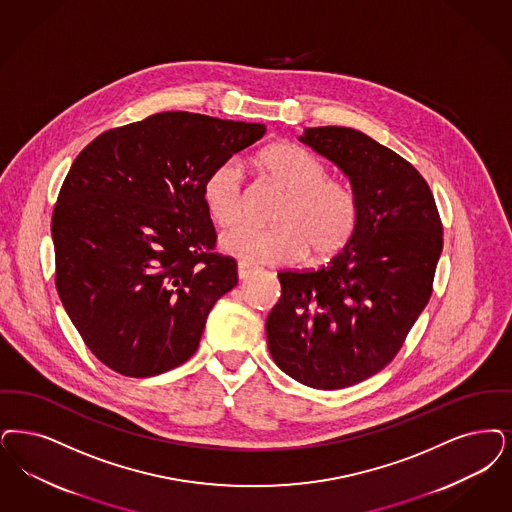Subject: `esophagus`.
<instances>
[{"label":"esophagus","instance_id":"1","mask_svg":"<svg viewBox=\"0 0 512 512\" xmlns=\"http://www.w3.org/2000/svg\"><path fill=\"white\" fill-rule=\"evenodd\" d=\"M253 272H255V266L247 265V263H238V278L240 280H246Z\"/></svg>","mask_w":512,"mask_h":512}]
</instances>
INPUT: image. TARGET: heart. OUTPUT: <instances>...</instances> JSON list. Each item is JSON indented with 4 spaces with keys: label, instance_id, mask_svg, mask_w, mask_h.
Masks as SVG:
<instances>
[{
    "label": "heart",
    "instance_id": "b5f03b06",
    "mask_svg": "<svg viewBox=\"0 0 512 512\" xmlns=\"http://www.w3.org/2000/svg\"><path fill=\"white\" fill-rule=\"evenodd\" d=\"M266 179L286 198L272 228L242 225L226 230L221 249L246 263H295L310 247L314 259H328L347 246L360 219L358 196L350 184L328 177L326 164L295 143L270 144L259 154ZM202 198L219 226L234 225L246 209V181L238 160H225L205 177Z\"/></svg>",
    "mask_w": 512,
    "mask_h": 512
}]
</instances>
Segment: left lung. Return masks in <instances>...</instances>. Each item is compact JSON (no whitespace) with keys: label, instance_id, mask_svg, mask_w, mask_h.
Returning a JSON list of instances; mask_svg holds the SVG:
<instances>
[{"label":"left lung","instance_id":"left-lung-1","mask_svg":"<svg viewBox=\"0 0 512 512\" xmlns=\"http://www.w3.org/2000/svg\"><path fill=\"white\" fill-rule=\"evenodd\" d=\"M303 143L339 165L360 219L328 265L282 270V295L266 318L268 350L312 389L352 387L389 366L427 307L444 246L423 175L362 131L305 129Z\"/></svg>","mask_w":512,"mask_h":512}]
</instances>
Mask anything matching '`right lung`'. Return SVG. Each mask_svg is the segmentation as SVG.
Listing matches in <instances>:
<instances>
[{"label":"right lung","instance_id":"add662e5","mask_svg":"<svg viewBox=\"0 0 512 512\" xmlns=\"http://www.w3.org/2000/svg\"><path fill=\"white\" fill-rule=\"evenodd\" d=\"M265 133V123L160 112L78 154L53 209L55 286L104 366L152 377L196 352L209 310L238 284L236 261L215 251L202 186Z\"/></svg>","mask_w":512,"mask_h":512}]
</instances>
